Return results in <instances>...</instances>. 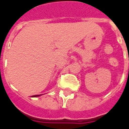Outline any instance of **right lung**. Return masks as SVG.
Wrapping results in <instances>:
<instances>
[{"label":"right lung","instance_id":"add662e5","mask_svg":"<svg viewBox=\"0 0 129 129\" xmlns=\"http://www.w3.org/2000/svg\"><path fill=\"white\" fill-rule=\"evenodd\" d=\"M40 95H33V96H32V97H38V96H40Z\"/></svg>","mask_w":129,"mask_h":129}]
</instances>
